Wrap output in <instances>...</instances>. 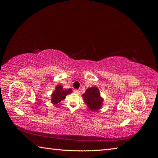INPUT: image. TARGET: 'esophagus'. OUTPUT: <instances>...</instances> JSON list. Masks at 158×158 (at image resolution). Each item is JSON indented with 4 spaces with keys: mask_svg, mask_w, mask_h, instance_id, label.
Segmentation results:
<instances>
[{
    "mask_svg": "<svg viewBox=\"0 0 158 158\" xmlns=\"http://www.w3.org/2000/svg\"><path fill=\"white\" fill-rule=\"evenodd\" d=\"M74 92L75 94H80V91L74 89Z\"/></svg>",
    "mask_w": 158,
    "mask_h": 158,
    "instance_id": "obj_1",
    "label": "esophagus"
}]
</instances>
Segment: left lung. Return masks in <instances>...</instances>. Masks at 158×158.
Wrapping results in <instances>:
<instances>
[{
    "label": "left lung",
    "mask_w": 158,
    "mask_h": 158,
    "mask_svg": "<svg viewBox=\"0 0 158 158\" xmlns=\"http://www.w3.org/2000/svg\"><path fill=\"white\" fill-rule=\"evenodd\" d=\"M82 98L90 111H95L102 109L103 98L100 95L99 90L97 87L93 86L88 88L82 94Z\"/></svg>",
    "instance_id": "left-lung-1"
}]
</instances>
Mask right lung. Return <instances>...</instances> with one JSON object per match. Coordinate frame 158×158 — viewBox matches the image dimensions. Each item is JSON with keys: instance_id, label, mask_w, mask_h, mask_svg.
<instances>
[{"instance_id": "1", "label": "right lung", "mask_w": 158, "mask_h": 158, "mask_svg": "<svg viewBox=\"0 0 158 158\" xmlns=\"http://www.w3.org/2000/svg\"><path fill=\"white\" fill-rule=\"evenodd\" d=\"M73 92L72 89H63V85L60 84L56 85L55 89L51 94V103L53 105L58 104L61 100L64 99L67 95Z\"/></svg>"}]
</instances>
